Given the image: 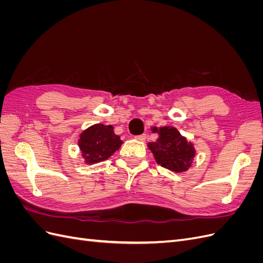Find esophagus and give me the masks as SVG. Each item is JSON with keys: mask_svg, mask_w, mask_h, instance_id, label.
Returning <instances> with one entry per match:
<instances>
[{"mask_svg": "<svg viewBox=\"0 0 263 263\" xmlns=\"http://www.w3.org/2000/svg\"><path fill=\"white\" fill-rule=\"evenodd\" d=\"M146 134H142V135H139V136H136L135 138H136L137 140H139V141H145L146 140Z\"/></svg>", "mask_w": 263, "mask_h": 263, "instance_id": "obj_1", "label": "esophagus"}]
</instances>
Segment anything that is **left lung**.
Instances as JSON below:
<instances>
[{
  "label": "left lung",
  "mask_w": 263,
  "mask_h": 263,
  "mask_svg": "<svg viewBox=\"0 0 263 263\" xmlns=\"http://www.w3.org/2000/svg\"><path fill=\"white\" fill-rule=\"evenodd\" d=\"M151 130L159 135L156 141L147 145L157 163L178 173L189 170L196 155L192 142L182 136L176 127H153Z\"/></svg>",
  "instance_id": "8db88e82"
}]
</instances>
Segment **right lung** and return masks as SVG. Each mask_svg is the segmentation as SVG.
Wrapping results in <instances>:
<instances>
[{
  "mask_svg": "<svg viewBox=\"0 0 263 263\" xmlns=\"http://www.w3.org/2000/svg\"><path fill=\"white\" fill-rule=\"evenodd\" d=\"M123 141L114 133L112 125L95 124L80 134L78 140L79 148L86 164H93L107 160L116 150L121 148Z\"/></svg>",
  "mask_w": 263,
  "mask_h": 263,
  "instance_id": "add662e5",
  "label": "right lung"
}]
</instances>
